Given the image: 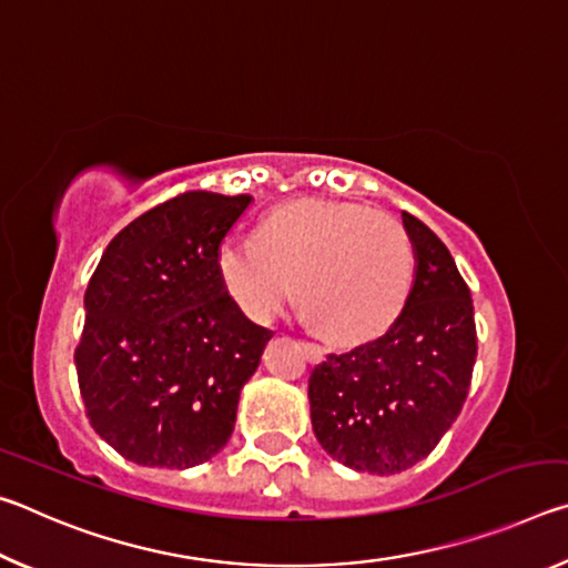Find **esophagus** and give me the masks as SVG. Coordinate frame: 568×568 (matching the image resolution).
I'll list each match as a JSON object with an SVG mask.
<instances>
[{
	"instance_id": "obj_1",
	"label": "esophagus",
	"mask_w": 568,
	"mask_h": 568,
	"mask_svg": "<svg viewBox=\"0 0 568 568\" xmlns=\"http://www.w3.org/2000/svg\"><path fill=\"white\" fill-rule=\"evenodd\" d=\"M301 351L305 353V358L311 363H321L325 358L323 348H318V345H313V343H301Z\"/></svg>"
}]
</instances>
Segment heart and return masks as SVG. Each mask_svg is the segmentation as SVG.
Instances as JSON below:
<instances>
[{"label": "heart", "instance_id": "1", "mask_svg": "<svg viewBox=\"0 0 568 568\" xmlns=\"http://www.w3.org/2000/svg\"><path fill=\"white\" fill-rule=\"evenodd\" d=\"M215 271L250 323H271L295 283L321 338L361 348L406 311L416 255L396 217L345 200L297 197L267 210L253 240H223Z\"/></svg>", "mask_w": 568, "mask_h": 568}]
</instances>
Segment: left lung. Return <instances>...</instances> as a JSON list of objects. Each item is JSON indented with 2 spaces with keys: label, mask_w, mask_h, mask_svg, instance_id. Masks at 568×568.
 Listing matches in <instances>:
<instances>
[{
  "label": "left lung",
  "mask_w": 568,
  "mask_h": 568,
  "mask_svg": "<svg viewBox=\"0 0 568 568\" xmlns=\"http://www.w3.org/2000/svg\"><path fill=\"white\" fill-rule=\"evenodd\" d=\"M416 250L406 311L383 338L318 363L307 381L315 438L338 464L400 474L454 426L476 363L474 301L440 237L403 213Z\"/></svg>",
  "instance_id": "1"
}]
</instances>
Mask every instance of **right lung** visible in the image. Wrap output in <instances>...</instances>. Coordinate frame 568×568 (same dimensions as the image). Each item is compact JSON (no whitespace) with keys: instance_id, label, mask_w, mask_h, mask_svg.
Here are the masks:
<instances>
[{"instance_id":"right-lung-1","label":"right lung","mask_w":568,"mask_h":568,"mask_svg":"<svg viewBox=\"0 0 568 568\" xmlns=\"http://www.w3.org/2000/svg\"><path fill=\"white\" fill-rule=\"evenodd\" d=\"M250 200L182 192L122 227L90 277L77 381L92 428L132 464L192 468L233 436L240 390L273 338L215 271Z\"/></svg>"}]
</instances>
